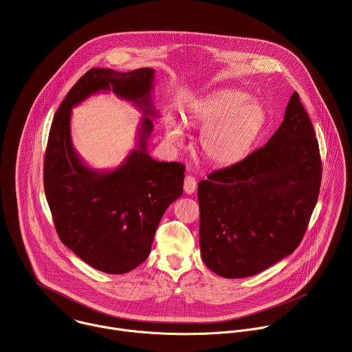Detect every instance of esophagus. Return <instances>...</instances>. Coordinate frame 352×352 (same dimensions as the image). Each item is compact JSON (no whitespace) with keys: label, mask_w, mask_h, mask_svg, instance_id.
I'll return each mask as SVG.
<instances>
[{"label":"esophagus","mask_w":352,"mask_h":352,"mask_svg":"<svg viewBox=\"0 0 352 352\" xmlns=\"http://www.w3.org/2000/svg\"><path fill=\"white\" fill-rule=\"evenodd\" d=\"M184 190L188 195H192L196 190V179L193 177H190V175L185 177V179H184Z\"/></svg>","instance_id":"esophagus-1"}]
</instances>
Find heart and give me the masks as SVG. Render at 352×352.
<instances>
[{
    "label": "heart",
    "mask_w": 352,
    "mask_h": 352,
    "mask_svg": "<svg viewBox=\"0 0 352 352\" xmlns=\"http://www.w3.org/2000/svg\"><path fill=\"white\" fill-rule=\"evenodd\" d=\"M190 121L204 126L200 147L214 166L227 167L241 162L261 135L266 113L256 100L235 89H221L208 94L195 106ZM168 138L181 139V129L171 126Z\"/></svg>",
    "instance_id": "heart-1"
}]
</instances>
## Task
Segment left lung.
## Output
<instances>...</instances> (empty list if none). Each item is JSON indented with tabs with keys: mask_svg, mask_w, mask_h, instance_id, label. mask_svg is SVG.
Returning <instances> with one entry per match:
<instances>
[{
	"mask_svg": "<svg viewBox=\"0 0 352 352\" xmlns=\"http://www.w3.org/2000/svg\"><path fill=\"white\" fill-rule=\"evenodd\" d=\"M322 160L312 121L292 93L267 143L197 185L205 265L226 278L258 274L291 255L316 206Z\"/></svg>",
	"mask_w": 352,
	"mask_h": 352,
	"instance_id": "left-lung-1",
	"label": "left lung"
}]
</instances>
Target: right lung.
Listing matches in <instances>:
<instances>
[{"label": "right lung", "mask_w": 352, "mask_h": 352, "mask_svg": "<svg viewBox=\"0 0 352 352\" xmlns=\"http://www.w3.org/2000/svg\"><path fill=\"white\" fill-rule=\"evenodd\" d=\"M155 69L93 68L68 91L50 128L44 155V192L64 245L91 267L122 274L144 262L166 209L182 195L185 166L146 153L153 122L143 118L140 146L111 173L87 168L71 143L74 106L98 90H113L148 116Z\"/></svg>", "instance_id": "1"}]
</instances>
